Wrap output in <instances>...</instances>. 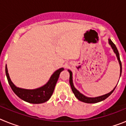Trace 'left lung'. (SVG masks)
Wrapping results in <instances>:
<instances>
[{
	"instance_id": "obj_1",
	"label": "left lung",
	"mask_w": 126,
	"mask_h": 126,
	"mask_svg": "<svg viewBox=\"0 0 126 126\" xmlns=\"http://www.w3.org/2000/svg\"><path fill=\"white\" fill-rule=\"evenodd\" d=\"M109 45H110L112 48L113 49V52L115 53L116 55L117 58V60L119 61V63L120 65V77L121 76V73H122V64H121V60H120V56H119V53L118 52V50L116 46L115 45V44L112 42L110 39L109 38ZM70 77H69V83L70 85H71V89H72V91H73V93L74 94L76 97L79 100L81 101V102H84V103H98V102H102V101L104 100L107 98L109 97L112 93L114 91V90L116 88L117 85L115 86V87L113 89V90L111 91L110 92H109V93H107L105 94H103V95H102V96H96V97H88V96H86L85 95H84L83 94H82L81 93H80L78 90H77L75 87H74V84H73V73L71 70L68 69Z\"/></svg>"
}]
</instances>
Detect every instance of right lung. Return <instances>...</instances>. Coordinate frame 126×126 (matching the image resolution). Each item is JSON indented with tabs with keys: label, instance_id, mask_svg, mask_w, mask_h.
<instances>
[{
	"label": "right lung",
	"instance_id": "1",
	"mask_svg": "<svg viewBox=\"0 0 126 126\" xmlns=\"http://www.w3.org/2000/svg\"><path fill=\"white\" fill-rule=\"evenodd\" d=\"M64 69L63 67L59 69L53 73L47 83L40 88H38L33 90L21 88L17 87L14 83L12 82L8 73V70L5 65V74L8 80L9 84L16 95L19 98L30 103H42L46 102L50 98L51 96L53 94L54 88L57 82L60 74Z\"/></svg>",
	"mask_w": 126,
	"mask_h": 126
}]
</instances>
